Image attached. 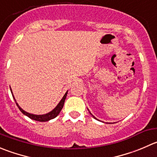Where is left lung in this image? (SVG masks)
I'll return each mask as SVG.
<instances>
[{
  "instance_id": "left-lung-1",
  "label": "left lung",
  "mask_w": 157,
  "mask_h": 157,
  "mask_svg": "<svg viewBox=\"0 0 157 157\" xmlns=\"http://www.w3.org/2000/svg\"><path fill=\"white\" fill-rule=\"evenodd\" d=\"M90 113L91 114V113ZM91 115H92V114H91ZM93 116V115H92ZM93 117H94V116H93ZM94 118H95V119H97V118H96V117H94Z\"/></svg>"
}]
</instances>
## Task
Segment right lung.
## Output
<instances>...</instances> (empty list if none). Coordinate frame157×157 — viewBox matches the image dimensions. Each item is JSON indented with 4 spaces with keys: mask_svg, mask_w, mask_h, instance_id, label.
Instances as JSON below:
<instances>
[{
    "mask_svg": "<svg viewBox=\"0 0 157 157\" xmlns=\"http://www.w3.org/2000/svg\"><path fill=\"white\" fill-rule=\"evenodd\" d=\"M67 91L66 94H64V96L63 97V98L61 99V100L60 101V103L57 104V106H56V107L54 108L52 111H51V112L48 113H47V114H44V115H35V114L29 113L24 111V109H21V108L19 106V105L17 103V102H16V100H15L13 94H12V96H13V99H14L15 103H16L17 106H18V108H19V109L21 111V113H24V115H26L27 117H28L29 118L33 120V121H40V122H45V121H50V120L54 119V118H55V117H57L59 113H60V110L62 109V108H63V104H64V101H65V99H66V97H67Z\"/></svg>",
    "mask_w": 157,
    "mask_h": 157,
    "instance_id": "1",
    "label": "right lung"
}]
</instances>
